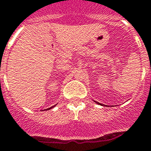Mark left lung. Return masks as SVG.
Segmentation results:
<instances>
[{"instance_id":"1","label":"left lung","mask_w":151,"mask_h":151,"mask_svg":"<svg viewBox=\"0 0 151 151\" xmlns=\"http://www.w3.org/2000/svg\"><path fill=\"white\" fill-rule=\"evenodd\" d=\"M95 102H96V101H95ZM97 104H99V105H102V104H100V103H99V102H96Z\"/></svg>"}]
</instances>
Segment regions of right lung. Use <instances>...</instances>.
<instances>
[{"instance_id":"add662e5","label":"right lung","mask_w":151,"mask_h":151,"mask_svg":"<svg viewBox=\"0 0 151 151\" xmlns=\"http://www.w3.org/2000/svg\"><path fill=\"white\" fill-rule=\"evenodd\" d=\"M53 107H54V106H52V107L49 108V109H45V110H49V109H52V108H53Z\"/></svg>"}]
</instances>
